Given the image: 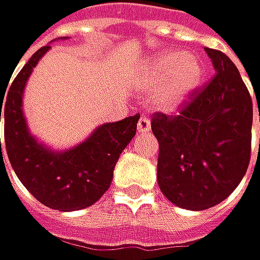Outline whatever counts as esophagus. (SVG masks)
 I'll list each match as a JSON object with an SVG mask.
<instances>
[{"label":"esophagus","instance_id":"34e87169","mask_svg":"<svg viewBox=\"0 0 260 260\" xmlns=\"http://www.w3.org/2000/svg\"><path fill=\"white\" fill-rule=\"evenodd\" d=\"M137 129H139V133H148L149 129H151V121H149V118L148 117H145V115H142L140 118H139V123H137Z\"/></svg>","mask_w":260,"mask_h":260}]
</instances>
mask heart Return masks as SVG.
<instances>
[{
  "mask_svg": "<svg viewBox=\"0 0 260 260\" xmlns=\"http://www.w3.org/2000/svg\"><path fill=\"white\" fill-rule=\"evenodd\" d=\"M204 68L201 60L184 51H166L155 57L140 74V85L152 89L155 106L163 111L178 109L200 86Z\"/></svg>",
  "mask_w": 260,
  "mask_h": 260,
  "instance_id": "1",
  "label": "heart"
}]
</instances>
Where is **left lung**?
Listing matches in <instances>:
<instances>
[{
  "instance_id": "1",
  "label": "left lung",
  "mask_w": 260,
  "mask_h": 260,
  "mask_svg": "<svg viewBox=\"0 0 260 260\" xmlns=\"http://www.w3.org/2000/svg\"><path fill=\"white\" fill-rule=\"evenodd\" d=\"M206 51L215 76L177 114L155 112L151 120L160 146L158 186L171 203L189 210H206L230 197L251 157L248 88L227 54L207 47Z\"/></svg>"
}]
</instances>
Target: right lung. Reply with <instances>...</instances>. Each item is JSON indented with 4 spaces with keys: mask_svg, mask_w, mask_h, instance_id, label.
I'll return each mask as SVG.
<instances>
[{
    "mask_svg": "<svg viewBox=\"0 0 260 260\" xmlns=\"http://www.w3.org/2000/svg\"><path fill=\"white\" fill-rule=\"evenodd\" d=\"M48 50L50 45H44L28 59L9 86L4 104L1 95L6 151L16 177L39 203L62 212L80 210L97 203L111 186L115 163L136 136L140 114L99 126L88 140L60 154L38 145L27 131L22 91Z\"/></svg>",
    "mask_w": 260,
    "mask_h": 260,
    "instance_id": "right-lung-1",
    "label": "right lung"
}]
</instances>
